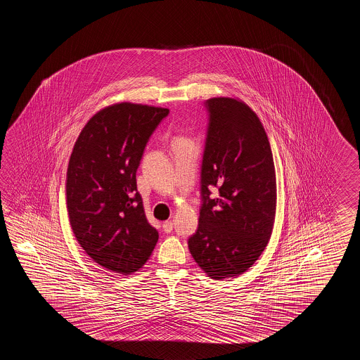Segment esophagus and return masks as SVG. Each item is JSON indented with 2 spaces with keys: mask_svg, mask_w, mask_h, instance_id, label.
Returning <instances> with one entry per match:
<instances>
[{
  "mask_svg": "<svg viewBox=\"0 0 360 360\" xmlns=\"http://www.w3.org/2000/svg\"><path fill=\"white\" fill-rule=\"evenodd\" d=\"M162 228L166 231V233H171L174 229V222L172 221H165L162 224Z\"/></svg>",
  "mask_w": 360,
  "mask_h": 360,
  "instance_id": "1",
  "label": "esophagus"
}]
</instances>
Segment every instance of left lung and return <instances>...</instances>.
I'll use <instances>...</instances> for the list:
<instances>
[{
  "label": "left lung",
  "instance_id": "1",
  "mask_svg": "<svg viewBox=\"0 0 360 360\" xmlns=\"http://www.w3.org/2000/svg\"><path fill=\"white\" fill-rule=\"evenodd\" d=\"M206 107L203 203L188 245L199 268L222 281L243 274L268 245L276 220V167L265 129L245 101L212 98Z\"/></svg>",
  "mask_w": 360,
  "mask_h": 360
}]
</instances>
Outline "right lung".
Listing matches in <instances>:
<instances>
[{
    "label": "right lung",
    "mask_w": 360,
    "mask_h": 360,
    "mask_svg": "<svg viewBox=\"0 0 360 360\" xmlns=\"http://www.w3.org/2000/svg\"><path fill=\"white\" fill-rule=\"evenodd\" d=\"M167 108L117 103L84 124L69 158L65 199L79 245L101 268L130 276L158 240L146 220L136 171Z\"/></svg>",
    "instance_id": "right-lung-1"
}]
</instances>
